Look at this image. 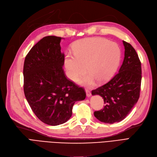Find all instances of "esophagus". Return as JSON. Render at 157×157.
I'll return each instance as SVG.
<instances>
[{
  "instance_id": "esophagus-1",
  "label": "esophagus",
  "mask_w": 157,
  "mask_h": 157,
  "mask_svg": "<svg viewBox=\"0 0 157 157\" xmlns=\"http://www.w3.org/2000/svg\"><path fill=\"white\" fill-rule=\"evenodd\" d=\"M86 96L88 97H90V96H91V95L90 90H88V89H86Z\"/></svg>"
}]
</instances>
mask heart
Wrapping results in <instances>:
<instances>
[{
    "instance_id": "heart-1",
    "label": "heart",
    "mask_w": 157,
    "mask_h": 157,
    "mask_svg": "<svg viewBox=\"0 0 157 157\" xmlns=\"http://www.w3.org/2000/svg\"><path fill=\"white\" fill-rule=\"evenodd\" d=\"M72 49L73 55L67 54L65 56V67L72 81L82 76L87 69L90 74L78 80L82 85L91 86L95 80L99 83L106 82L114 74L120 62V47L116 43L102 37L78 40L73 44Z\"/></svg>"
}]
</instances>
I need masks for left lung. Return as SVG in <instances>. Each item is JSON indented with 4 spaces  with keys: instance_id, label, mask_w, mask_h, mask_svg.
<instances>
[{
    "instance_id": "left-lung-1",
    "label": "left lung",
    "mask_w": 157,
    "mask_h": 157,
    "mask_svg": "<svg viewBox=\"0 0 157 157\" xmlns=\"http://www.w3.org/2000/svg\"><path fill=\"white\" fill-rule=\"evenodd\" d=\"M125 57L119 72L109 82L91 91L104 99L105 106L94 112V116L101 122H120L131 112L137 102L142 80L141 62L133 47L123 41Z\"/></svg>"
}]
</instances>
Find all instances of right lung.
Returning <instances> with one entry per match:
<instances>
[{"label":"right lung","instance_id":"right-lung-1","mask_svg":"<svg viewBox=\"0 0 157 157\" xmlns=\"http://www.w3.org/2000/svg\"><path fill=\"white\" fill-rule=\"evenodd\" d=\"M62 38L43 37L27 54L23 67L26 99L37 118L52 126L69 120L75 102L86 95L83 88L65 75V56L60 44Z\"/></svg>","mask_w":157,"mask_h":157}]
</instances>
